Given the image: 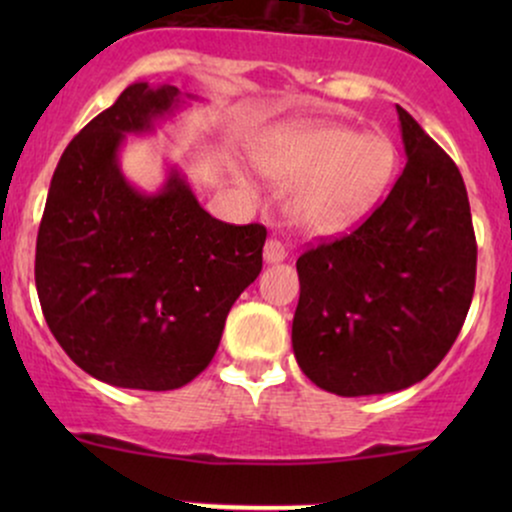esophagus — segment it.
<instances>
[{"label": "esophagus", "instance_id": "obj_1", "mask_svg": "<svg viewBox=\"0 0 512 512\" xmlns=\"http://www.w3.org/2000/svg\"><path fill=\"white\" fill-rule=\"evenodd\" d=\"M286 257H289V250H286L279 240L272 238L264 243V262L267 264H279V262H284Z\"/></svg>", "mask_w": 512, "mask_h": 512}]
</instances>
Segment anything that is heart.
Returning <instances> with one entry per match:
<instances>
[{
  "label": "heart",
  "mask_w": 512,
  "mask_h": 512,
  "mask_svg": "<svg viewBox=\"0 0 512 512\" xmlns=\"http://www.w3.org/2000/svg\"><path fill=\"white\" fill-rule=\"evenodd\" d=\"M257 168L276 185H296L286 216L308 236H342L366 221L395 173V146L380 134L339 125H296L269 134Z\"/></svg>",
  "instance_id": "1"
}]
</instances>
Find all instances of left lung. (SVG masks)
Returning <instances> with one entry per match:
<instances>
[{
	"label": "left lung",
	"instance_id": "obj_1",
	"mask_svg": "<svg viewBox=\"0 0 512 512\" xmlns=\"http://www.w3.org/2000/svg\"><path fill=\"white\" fill-rule=\"evenodd\" d=\"M407 166L349 236L298 257L293 354L342 397L421 383L460 334L477 279L467 187L452 158L399 108Z\"/></svg>",
	"mask_w": 512,
	"mask_h": 512
}]
</instances>
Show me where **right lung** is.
<instances>
[{
  "instance_id": "add662e5",
  "label": "right lung",
  "mask_w": 512,
  "mask_h": 512,
  "mask_svg": "<svg viewBox=\"0 0 512 512\" xmlns=\"http://www.w3.org/2000/svg\"><path fill=\"white\" fill-rule=\"evenodd\" d=\"M190 101L170 84L134 81L52 175L35 245L40 308L67 356L101 383L163 392L195 380L262 272L260 223L214 219L175 166L156 192L122 173L127 134H156Z\"/></svg>"
}]
</instances>
